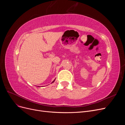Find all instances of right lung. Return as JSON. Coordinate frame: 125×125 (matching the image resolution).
Listing matches in <instances>:
<instances>
[{
  "label": "right lung",
  "mask_w": 125,
  "mask_h": 125,
  "mask_svg": "<svg viewBox=\"0 0 125 125\" xmlns=\"http://www.w3.org/2000/svg\"><path fill=\"white\" fill-rule=\"evenodd\" d=\"M54 81H55V80H54ZM54 81H53V82H54Z\"/></svg>",
  "instance_id": "1"
}]
</instances>
